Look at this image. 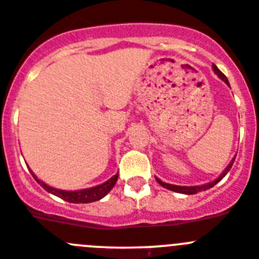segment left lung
I'll return each instance as SVG.
<instances>
[{
	"label": "left lung",
	"mask_w": 259,
	"mask_h": 259,
	"mask_svg": "<svg viewBox=\"0 0 259 259\" xmlns=\"http://www.w3.org/2000/svg\"><path fill=\"white\" fill-rule=\"evenodd\" d=\"M211 68H213L214 73H215L217 76H218V77H220L221 80L223 81V82H226V85L230 86V82H228L227 77H226L225 74H223L222 72L220 71V69L217 68L215 64H213V67H211ZM235 157H236V156H234V158H232L231 161H230V164L227 165V167H226V169L223 170V173L221 174V176L218 177V178L214 179L213 182L205 183V185H201V186H176V185H170V183H165V182H162L161 179H158L157 177H156V181H157L158 185H161L162 187L167 188V190H170V191H174V192L185 193V195H195V193L201 192V191H205V190H209V188H211V187H213V186H215L217 183H218V182H220L221 179H222L223 177H225L226 174H227L228 171H230V169H231L232 164H234V161H235Z\"/></svg>",
	"instance_id": "8db88e82"
}]
</instances>
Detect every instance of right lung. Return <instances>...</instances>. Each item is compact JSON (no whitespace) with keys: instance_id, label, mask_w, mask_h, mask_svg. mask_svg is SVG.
Segmentation results:
<instances>
[{"instance_id":"obj_1","label":"right lung","mask_w":259,"mask_h":259,"mask_svg":"<svg viewBox=\"0 0 259 259\" xmlns=\"http://www.w3.org/2000/svg\"><path fill=\"white\" fill-rule=\"evenodd\" d=\"M29 171H31L33 178L36 179L37 183H38L44 190L53 193V195H55V196L60 197V199L66 200V201L73 202V204H88V202L98 201V200L103 199L107 193L112 190L113 186L116 185V182H117V178H118V173H117L113 177H111L108 181H106L104 183H102V185L95 186V187H90V188H85V190H77V191H67V190H59V188L51 187V186L46 185L45 182H42L41 179H38L36 176H34V173L31 169H29Z\"/></svg>"}]
</instances>
